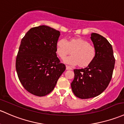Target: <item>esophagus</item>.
I'll use <instances>...</instances> for the list:
<instances>
[{
  "instance_id": "34e87169",
  "label": "esophagus",
  "mask_w": 124,
  "mask_h": 124,
  "mask_svg": "<svg viewBox=\"0 0 124 124\" xmlns=\"http://www.w3.org/2000/svg\"><path fill=\"white\" fill-rule=\"evenodd\" d=\"M66 70H72V68H71L70 66H68V65H66Z\"/></svg>"
}]
</instances>
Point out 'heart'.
<instances>
[{"instance_id":"b5f03b06","label":"heart","mask_w":124,"mask_h":124,"mask_svg":"<svg viewBox=\"0 0 124 124\" xmlns=\"http://www.w3.org/2000/svg\"><path fill=\"white\" fill-rule=\"evenodd\" d=\"M56 49L58 55L62 59L71 53L72 55L66 58L65 62L71 65H77L81 68L90 65L96 54L94 46L85 39L78 37L69 39L67 41L59 39L56 44Z\"/></svg>"}]
</instances>
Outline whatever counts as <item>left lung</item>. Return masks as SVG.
Listing matches in <instances>:
<instances>
[{
  "label": "left lung",
  "instance_id": "obj_1",
  "mask_svg": "<svg viewBox=\"0 0 124 124\" xmlns=\"http://www.w3.org/2000/svg\"><path fill=\"white\" fill-rule=\"evenodd\" d=\"M96 50L94 59L87 67L75 69L71 88L75 96L82 99L96 97L107 88L114 71L115 59L112 45L97 33L91 37Z\"/></svg>",
  "mask_w": 124,
  "mask_h": 124
}]
</instances>
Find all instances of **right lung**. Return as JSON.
<instances>
[{
    "label": "right lung",
    "instance_id": "obj_1",
    "mask_svg": "<svg viewBox=\"0 0 124 124\" xmlns=\"http://www.w3.org/2000/svg\"><path fill=\"white\" fill-rule=\"evenodd\" d=\"M60 32L46 25L31 28L22 39L16 58V70L25 89L35 96L53 91L66 69L56 55Z\"/></svg>",
    "mask_w": 124,
    "mask_h": 124
}]
</instances>
